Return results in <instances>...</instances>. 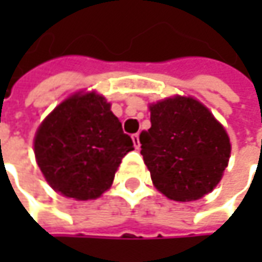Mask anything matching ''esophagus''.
Instances as JSON below:
<instances>
[{
	"label": "esophagus",
	"instance_id": "obj_1",
	"mask_svg": "<svg viewBox=\"0 0 262 262\" xmlns=\"http://www.w3.org/2000/svg\"><path fill=\"white\" fill-rule=\"evenodd\" d=\"M131 138H133L134 147H136V148H140V136H138V134H134Z\"/></svg>",
	"mask_w": 262,
	"mask_h": 262
}]
</instances>
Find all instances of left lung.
Returning <instances> with one entry per match:
<instances>
[{"label":"left lung","mask_w":262,"mask_h":262,"mask_svg":"<svg viewBox=\"0 0 262 262\" xmlns=\"http://www.w3.org/2000/svg\"><path fill=\"white\" fill-rule=\"evenodd\" d=\"M141 155L157 189L173 201H194L214 189L230 157L226 129L194 97L175 96L150 105Z\"/></svg>","instance_id":"left-lung-1"}]
</instances>
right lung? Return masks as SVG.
I'll return each mask as SVG.
<instances>
[{"label": "right lung", "instance_id": "right-lung-1", "mask_svg": "<svg viewBox=\"0 0 262 262\" xmlns=\"http://www.w3.org/2000/svg\"><path fill=\"white\" fill-rule=\"evenodd\" d=\"M133 146L105 97L80 92L56 106L37 128L35 156L56 192L84 201L111 188Z\"/></svg>", "mask_w": 262, "mask_h": 262}]
</instances>
